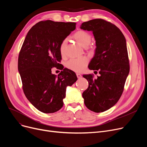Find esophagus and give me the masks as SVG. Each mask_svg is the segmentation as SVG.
<instances>
[{
    "instance_id": "34e87169",
    "label": "esophagus",
    "mask_w": 147,
    "mask_h": 147,
    "mask_svg": "<svg viewBox=\"0 0 147 147\" xmlns=\"http://www.w3.org/2000/svg\"><path fill=\"white\" fill-rule=\"evenodd\" d=\"M76 76H77L78 78H79V79L82 78V75L80 74H79V73H76Z\"/></svg>"
}]
</instances>
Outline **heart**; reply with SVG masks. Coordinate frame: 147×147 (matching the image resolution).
<instances>
[{
  "mask_svg": "<svg viewBox=\"0 0 147 147\" xmlns=\"http://www.w3.org/2000/svg\"><path fill=\"white\" fill-rule=\"evenodd\" d=\"M73 38L81 46L83 47H87L90 44L92 36L90 34H89L85 30H78L73 35ZM68 42L67 38L63 40L60 45L59 51L61 55H63L65 53V49ZM91 50H94L91 49ZM89 62V59L85 56L81 57L79 58H73L69 59L66 63V67L68 69L71 70L73 71L79 73L82 72L85 67L87 66Z\"/></svg>",
  "mask_w": 147,
  "mask_h": 147,
  "instance_id": "obj_1",
  "label": "heart"
}]
</instances>
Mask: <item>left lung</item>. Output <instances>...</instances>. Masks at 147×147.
I'll return each mask as SVG.
<instances>
[{
    "label": "left lung",
    "mask_w": 147,
    "mask_h": 147,
    "mask_svg": "<svg viewBox=\"0 0 147 147\" xmlns=\"http://www.w3.org/2000/svg\"><path fill=\"white\" fill-rule=\"evenodd\" d=\"M80 28L92 32L96 49L88 68L97 70L100 74L97 79H94L92 74L83 76L89 86L82 96L88 109L103 112L117 103L129 74L126 40L118 28L103 19L84 22Z\"/></svg>",
    "instance_id": "1"
}]
</instances>
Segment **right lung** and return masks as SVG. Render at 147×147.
Here are the masks:
<instances>
[{"label": "right lung", "mask_w": 147, "mask_h": 147, "mask_svg": "<svg viewBox=\"0 0 147 147\" xmlns=\"http://www.w3.org/2000/svg\"><path fill=\"white\" fill-rule=\"evenodd\" d=\"M76 29V23L46 20L29 30L20 50L18 69L23 92L35 108L43 113H54L63 106L66 88L78 80L67 68L57 76L52 68L59 66L62 41Z\"/></svg>", "instance_id": "1"}]
</instances>
